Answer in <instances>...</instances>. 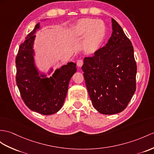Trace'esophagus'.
Listing matches in <instances>:
<instances>
[{
  "instance_id": "1",
  "label": "esophagus",
  "mask_w": 154,
  "mask_h": 154,
  "mask_svg": "<svg viewBox=\"0 0 154 154\" xmlns=\"http://www.w3.org/2000/svg\"><path fill=\"white\" fill-rule=\"evenodd\" d=\"M83 64H84L83 60H82V59L78 60V61H77V65H78V66L81 67L82 65H83Z\"/></svg>"
}]
</instances>
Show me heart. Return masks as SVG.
Returning <instances> with one entry per match:
<instances>
[{
    "label": "heart",
    "mask_w": 154,
    "mask_h": 154,
    "mask_svg": "<svg viewBox=\"0 0 154 154\" xmlns=\"http://www.w3.org/2000/svg\"><path fill=\"white\" fill-rule=\"evenodd\" d=\"M74 36L84 38L83 50L88 54H93L103 47L107 36V29L104 21L93 18L78 20L72 27Z\"/></svg>",
    "instance_id": "heart-1"
}]
</instances>
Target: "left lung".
Wrapping results in <instances>:
<instances>
[{"instance_id": "1", "label": "left lung", "mask_w": 154, "mask_h": 154, "mask_svg": "<svg viewBox=\"0 0 154 154\" xmlns=\"http://www.w3.org/2000/svg\"><path fill=\"white\" fill-rule=\"evenodd\" d=\"M112 33L105 46L85 57L82 69L93 107L103 114L125 109L136 91L134 50L121 26L112 18Z\"/></svg>"}]
</instances>
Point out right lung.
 Segmentation results:
<instances>
[{"instance_id":"add662e5","label":"right lung","mask_w":154,"mask_h":154,"mask_svg":"<svg viewBox=\"0 0 154 154\" xmlns=\"http://www.w3.org/2000/svg\"><path fill=\"white\" fill-rule=\"evenodd\" d=\"M39 28L40 23L19 48L16 58V84L22 99L29 109L43 115H51L63 106L70 80L76 72V65L68 63L55 70L50 78L40 74L35 63L33 50L36 36L34 34Z\"/></svg>"}]
</instances>
